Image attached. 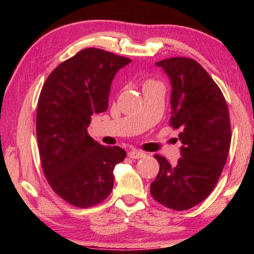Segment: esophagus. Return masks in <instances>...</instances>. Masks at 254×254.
Masks as SVG:
<instances>
[{"label": "esophagus", "mask_w": 254, "mask_h": 254, "mask_svg": "<svg viewBox=\"0 0 254 254\" xmlns=\"http://www.w3.org/2000/svg\"><path fill=\"white\" fill-rule=\"evenodd\" d=\"M127 156L132 159H140L145 157V153L143 151H139V150H131V151H128Z\"/></svg>", "instance_id": "34e87169"}]
</instances>
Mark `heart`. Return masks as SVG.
Listing matches in <instances>:
<instances>
[{"label":"heart","instance_id":"heart-1","mask_svg":"<svg viewBox=\"0 0 254 254\" xmlns=\"http://www.w3.org/2000/svg\"><path fill=\"white\" fill-rule=\"evenodd\" d=\"M157 84H160V83L157 80H153V79H148V80H145L144 87H147V86H151V85H157Z\"/></svg>","mask_w":254,"mask_h":254}]
</instances>
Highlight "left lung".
Returning a JSON list of instances; mask_svg holds the SVG:
<instances>
[{"label": "left lung", "mask_w": 254, "mask_h": 254, "mask_svg": "<svg viewBox=\"0 0 254 254\" xmlns=\"http://www.w3.org/2000/svg\"><path fill=\"white\" fill-rule=\"evenodd\" d=\"M156 65L170 79L169 124L180 130L183 147L175 166L154 156L160 169L150 192L159 204L185 210L207 198L220 179L231 144L229 107L220 87L196 60L175 57Z\"/></svg>", "instance_id": "8db88e82"}]
</instances>
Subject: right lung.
<instances>
[{"instance_id": "right-lung-1", "label": "right lung", "mask_w": 254, "mask_h": 254, "mask_svg": "<svg viewBox=\"0 0 254 254\" xmlns=\"http://www.w3.org/2000/svg\"><path fill=\"white\" fill-rule=\"evenodd\" d=\"M131 59L97 48L80 50L60 64L42 86L37 139L44 174L56 194L72 206L91 207L109 197L113 170L127 152L89 136L94 113L109 107L111 84Z\"/></svg>"}]
</instances>
